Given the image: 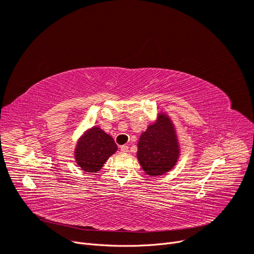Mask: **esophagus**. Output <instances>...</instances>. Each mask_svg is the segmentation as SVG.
<instances>
[{"label": "esophagus", "instance_id": "obj_1", "mask_svg": "<svg viewBox=\"0 0 254 254\" xmlns=\"http://www.w3.org/2000/svg\"><path fill=\"white\" fill-rule=\"evenodd\" d=\"M121 151H122V152H127V151H128V146H127V145L121 146Z\"/></svg>", "mask_w": 254, "mask_h": 254}]
</instances>
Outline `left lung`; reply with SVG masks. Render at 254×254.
Returning <instances> with one entry per match:
<instances>
[{"label":"left lung","instance_id":"left-lung-1","mask_svg":"<svg viewBox=\"0 0 254 254\" xmlns=\"http://www.w3.org/2000/svg\"><path fill=\"white\" fill-rule=\"evenodd\" d=\"M136 155L142 168L150 176L163 175L176 164L178 144L172 123L164 114L142 133Z\"/></svg>","mask_w":254,"mask_h":254}]
</instances>
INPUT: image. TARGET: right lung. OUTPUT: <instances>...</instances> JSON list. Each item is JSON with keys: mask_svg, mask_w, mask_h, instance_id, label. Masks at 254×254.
Returning <instances> with one entry per match:
<instances>
[{"mask_svg": "<svg viewBox=\"0 0 254 254\" xmlns=\"http://www.w3.org/2000/svg\"><path fill=\"white\" fill-rule=\"evenodd\" d=\"M117 148V144L109 134L94 127L81 136L75 150V158L81 170L96 173Z\"/></svg>", "mask_w": 254, "mask_h": 254, "instance_id": "add662e5", "label": "right lung"}]
</instances>
